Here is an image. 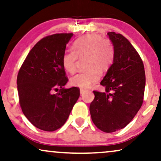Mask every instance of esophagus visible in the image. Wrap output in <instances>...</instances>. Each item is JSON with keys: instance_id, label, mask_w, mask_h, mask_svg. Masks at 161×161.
Returning a JSON list of instances; mask_svg holds the SVG:
<instances>
[{"instance_id": "obj_1", "label": "esophagus", "mask_w": 161, "mask_h": 161, "mask_svg": "<svg viewBox=\"0 0 161 161\" xmlns=\"http://www.w3.org/2000/svg\"><path fill=\"white\" fill-rule=\"evenodd\" d=\"M85 92H86V89H80V92L81 95L84 93Z\"/></svg>"}]
</instances>
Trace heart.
Here are the masks:
<instances>
[{"instance_id": "1", "label": "heart", "mask_w": 161, "mask_h": 161, "mask_svg": "<svg viewBox=\"0 0 161 161\" xmlns=\"http://www.w3.org/2000/svg\"><path fill=\"white\" fill-rule=\"evenodd\" d=\"M72 50L64 52L62 56V66L66 72L73 73L78 58H86V72H79L70 78L72 86L86 89L98 80L97 70L104 72L112 64L114 57V47L108 38H103L101 35L89 33L75 41Z\"/></svg>"}]
</instances>
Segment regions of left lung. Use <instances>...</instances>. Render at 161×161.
<instances>
[{"label": "left lung", "mask_w": 161, "mask_h": 161, "mask_svg": "<svg viewBox=\"0 0 161 161\" xmlns=\"http://www.w3.org/2000/svg\"><path fill=\"white\" fill-rule=\"evenodd\" d=\"M107 35L114 47L113 63L101 82L106 92L93 91L89 111L94 124L109 133L124 128L139 111L146 75L143 60L128 40L114 32Z\"/></svg>", "instance_id": "1"}]
</instances>
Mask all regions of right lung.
Here are the masks:
<instances>
[{
  "label": "right lung",
  "mask_w": 161,
  "mask_h": 161,
  "mask_svg": "<svg viewBox=\"0 0 161 161\" xmlns=\"http://www.w3.org/2000/svg\"><path fill=\"white\" fill-rule=\"evenodd\" d=\"M72 35L60 33L40 40L18 72L17 85L22 112L41 130L53 131L60 128L80 96L78 87H63L68 78L62 66V56ZM54 90L58 92L53 94Z\"/></svg>",
  "instance_id": "add662e5"
}]
</instances>
